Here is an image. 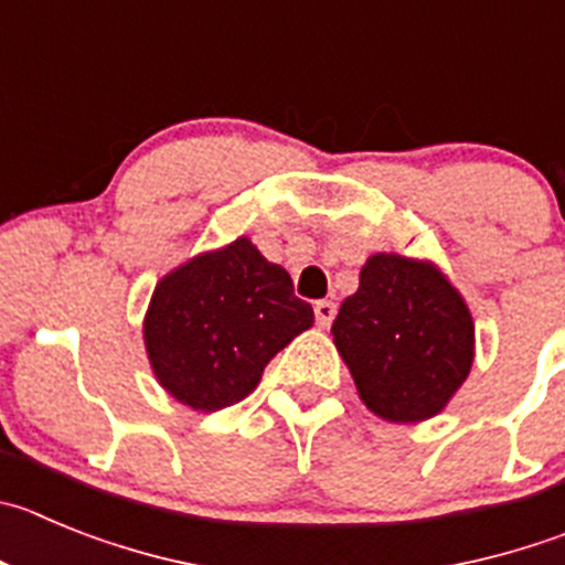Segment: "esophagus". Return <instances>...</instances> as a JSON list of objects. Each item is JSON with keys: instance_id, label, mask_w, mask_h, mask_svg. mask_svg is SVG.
Segmentation results:
<instances>
[{"instance_id": "obj_1", "label": "esophagus", "mask_w": 565, "mask_h": 565, "mask_svg": "<svg viewBox=\"0 0 565 565\" xmlns=\"http://www.w3.org/2000/svg\"><path fill=\"white\" fill-rule=\"evenodd\" d=\"M334 315H337L334 300H318V303H315V320H318L320 329H329Z\"/></svg>"}]
</instances>
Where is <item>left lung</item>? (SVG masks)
<instances>
[{"label": "left lung", "instance_id": "obj_1", "mask_svg": "<svg viewBox=\"0 0 565 565\" xmlns=\"http://www.w3.org/2000/svg\"><path fill=\"white\" fill-rule=\"evenodd\" d=\"M331 334L365 407L390 424L440 413L473 365L462 295L431 262L398 253L367 258Z\"/></svg>", "mask_w": 565, "mask_h": 565}]
</instances>
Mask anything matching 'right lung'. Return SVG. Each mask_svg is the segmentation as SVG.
I'll return each instance as SVG.
<instances>
[{
  "mask_svg": "<svg viewBox=\"0 0 565 565\" xmlns=\"http://www.w3.org/2000/svg\"><path fill=\"white\" fill-rule=\"evenodd\" d=\"M312 323V307L295 298L289 273L239 236L156 284L145 345L172 398L217 413L250 395L267 362Z\"/></svg>",
  "mask_w": 565,
  "mask_h": 565,
  "instance_id": "right-lung-1",
  "label": "right lung"
}]
</instances>
